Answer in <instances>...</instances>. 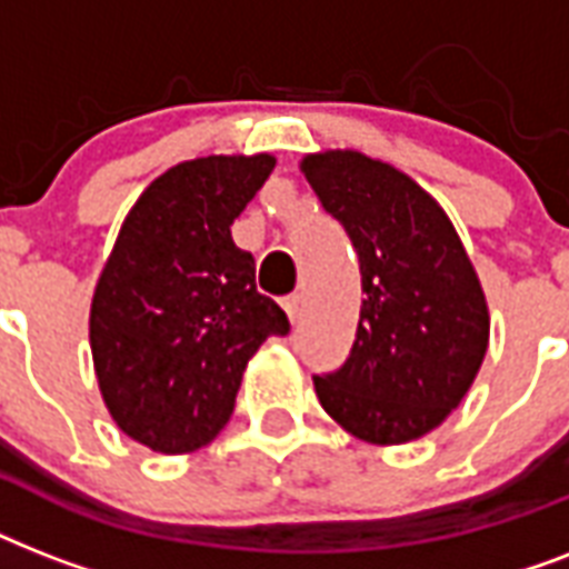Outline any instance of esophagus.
Wrapping results in <instances>:
<instances>
[{
	"label": "esophagus",
	"mask_w": 569,
	"mask_h": 569,
	"mask_svg": "<svg viewBox=\"0 0 569 569\" xmlns=\"http://www.w3.org/2000/svg\"><path fill=\"white\" fill-rule=\"evenodd\" d=\"M301 295L298 292H292V295H286L283 298V310H286V316H289V319H298V316H301Z\"/></svg>",
	"instance_id": "34e87169"
}]
</instances>
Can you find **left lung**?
Wrapping results in <instances>:
<instances>
[{"mask_svg":"<svg viewBox=\"0 0 569 569\" xmlns=\"http://www.w3.org/2000/svg\"><path fill=\"white\" fill-rule=\"evenodd\" d=\"M301 171L355 244L363 307L351 355L316 375L346 431L398 446L433 431L472 387L490 316L449 214L392 164L357 150L303 156Z\"/></svg>","mask_w":569,"mask_h":569,"instance_id":"obj_1","label":"left lung"}]
</instances>
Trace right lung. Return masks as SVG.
Returning a JSON list of instances; mask_svg holds the SVG:
<instances>
[{
	"mask_svg": "<svg viewBox=\"0 0 569 569\" xmlns=\"http://www.w3.org/2000/svg\"><path fill=\"white\" fill-rule=\"evenodd\" d=\"M274 156H206L129 209L91 301V355L118 428L147 449L186 455L214 440L248 360L289 319L257 289V262L232 221Z\"/></svg>",
	"mask_w": 569,
	"mask_h": 569,
	"instance_id": "right-lung-1",
	"label": "right lung"
}]
</instances>
